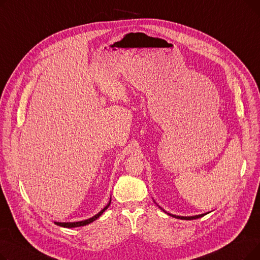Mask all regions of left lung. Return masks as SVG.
I'll list each match as a JSON object with an SVG mask.
<instances>
[{
	"label": "left lung",
	"instance_id": "1",
	"mask_svg": "<svg viewBox=\"0 0 260 260\" xmlns=\"http://www.w3.org/2000/svg\"><path fill=\"white\" fill-rule=\"evenodd\" d=\"M161 209V208H160ZM162 211H165L163 209H161ZM166 212V211H165ZM168 215H170V216H172V217H175V218H178V219H183V220H192V219H197V218H200V217H202V216H204V215H207V214H201V215H196V216H176V215H173V214H170V213H168V212H166Z\"/></svg>",
	"mask_w": 260,
	"mask_h": 260
}]
</instances>
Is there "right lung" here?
Here are the masks:
<instances>
[{"mask_svg": "<svg viewBox=\"0 0 260 260\" xmlns=\"http://www.w3.org/2000/svg\"><path fill=\"white\" fill-rule=\"evenodd\" d=\"M109 204H111V200H109V202L107 203V206L103 209V210H101L97 215H94V216H92L91 218H88V219H86V220H82V221H77V222H54L56 223L57 225H60V226H63V228H78V226H83V225H86V224H89L90 222H92V221H94L95 219H97V218H99L102 214H103V212L109 207Z\"/></svg>", "mask_w": 260, "mask_h": 260, "instance_id": "right-lung-1", "label": "right lung"}]
</instances>
